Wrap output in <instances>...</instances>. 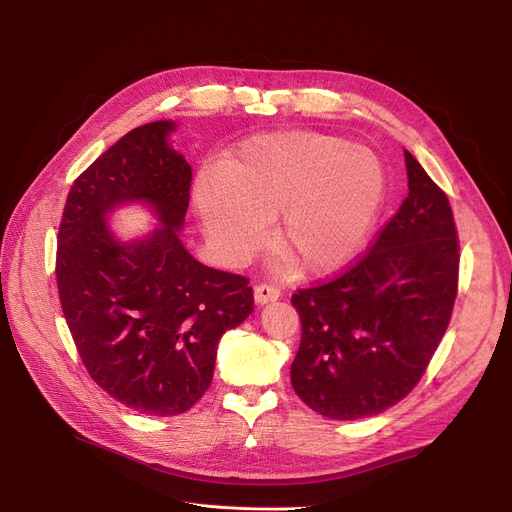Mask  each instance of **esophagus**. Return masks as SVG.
I'll return each mask as SVG.
<instances>
[{
	"label": "esophagus",
	"mask_w": 512,
	"mask_h": 512,
	"mask_svg": "<svg viewBox=\"0 0 512 512\" xmlns=\"http://www.w3.org/2000/svg\"><path fill=\"white\" fill-rule=\"evenodd\" d=\"M280 299V288L274 286V284H257L255 286V301L259 305H265V303H272V301H278Z\"/></svg>",
	"instance_id": "1"
}]
</instances>
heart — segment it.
Masks as SVG:
<instances>
[{"instance_id":"1","label":"heart","mask_w":512,"mask_h":512,"mask_svg":"<svg viewBox=\"0 0 512 512\" xmlns=\"http://www.w3.org/2000/svg\"><path fill=\"white\" fill-rule=\"evenodd\" d=\"M384 197L378 155L319 132L257 137L195 188L205 232L236 257L251 253L263 224L280 215L276 249L301 274H330L351 261Z\"/></svg>"}]
</instances>
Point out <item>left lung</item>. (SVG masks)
Instances as JSON below:
<instances>
[{
    "mask_svg": "<svg viewBox=\"0 0 512 512\" xmlns=\"http://www.w3.org/2000/svg\"><path fill=\"white\" fill-rule=\"evenodd\" d=\"M409 197L336 278L299 288L294 392L315 413L378 415L423 378L459 292V232L446 193L405 151Z\"/></svg>",
    "mask_w": 512,
    "mask_h": 512,
    "instance_id": "obj_1",
    "label": "left lung"
}]
</instances>
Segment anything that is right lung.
I'll list each match as a JSON object with an SVG mask.
<instances>
[{
  "label": "right lung",
  "instance_id": "1",
  "mask_svg": "<svg viewBox=\"0 0 512 512\" xmlns=\"http://www.w3.org/2000/svg\"><path fill=\"white\" fill-rule=\"evenodd\" d=\"M151 122L101 153L66 199L58 232L60 305L93 382L128 409L172 417L213 380L222 334L253 311L249 278L213 270L178 238L193 172ZM124 200L153 204L164 227L122 246L102 215Z\"/></svg>",
  "mask_w": 512,
  "mask_h": 512
}]
</instances>
